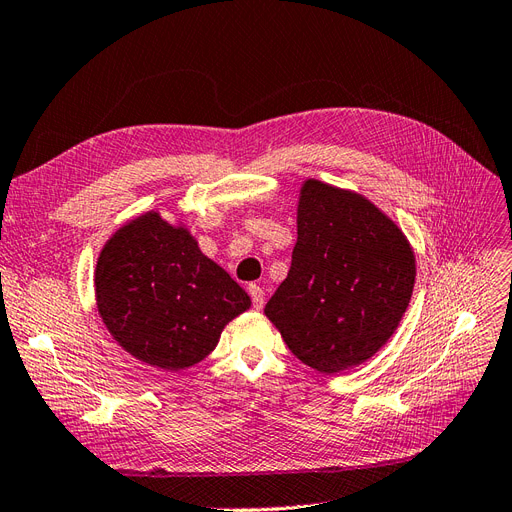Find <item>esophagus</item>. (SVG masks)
Instances as JSON below:
<instances>
[{
  "label": "esophagus",
  "instance_id": "esophagus-1",
  "mask_svg": "<svg viewBox=\"0 0 512 512\" xmlns=\"http://www.w3.org/2000/svg\"><path fill=\"white\" fill-rule=\"evenodd\" d=\"M249 295L253 300V308L261 310L263 304H266V293H263V289L259 285H249Z\"/></svg>",
  "mask_w": 512,
  "mask_h": 512
}]
</instances>
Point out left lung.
<instances>
[{"instance_id":"obj_1","label":"left lung","mask_w":512,"mask_h":512,"mask_svg":"<svg viewBox=\"0 0 512 512\" xmlns=\"http://www.w3.org/2000/svg\"><path fill=\"white\" fill-rule=\"evenodd\" d=\"M415 287V255L366 197L306 180L291 268L266 304L289 351L319 372L370 359Z\"/></svg>"}]
</instances>
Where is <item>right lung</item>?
Returning <instances> with one entry per match:
<instances>
[{
	"mask_svg": "<svg viewBox=\"0 0 512 512\" xmlns=\"http://www.w3.org/2000/svg\"><path fill=\"white\" fill-rule=\"evenodd\" d=\"M97 310L127 353L159 370H185L219 342L251 298L197 249L183 227L148 212L114 234L97 259Z\"/></svg>",
	"mask_w": 512,
	"mask_h": 512,
	"instance_id": "obj_1",
	"label": "right lung"
}]
</instances>
